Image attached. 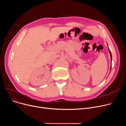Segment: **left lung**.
I'll list each match as a JSON object with an SVG mask.
<instances>
[{
  "label": "left lung",
  "mask_w": 126,
  "mask_h": 126,
  "mask_svg": "<svg viewBox=\"0 0 126 126\" xmlns=\"http://www.w3.org/2000/svg\"><path fill=\"white\" fill-rule=\"evenodd\" d=\"M107 46H108V48L109 52V54H110V58H111V66H110V70H111V61H112V55H111V51H110V49H109V47H108V44H107Z\"/></svg>",
  "instance_id": "left-lung-1"
}]
</instances>
